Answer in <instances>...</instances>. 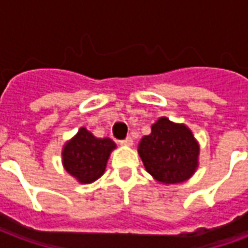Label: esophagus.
<instances>
[{"label": "esophagus", "mask_w": 248, "mask_h": 248, "mask_svg": "<svg viewBox=\"0 0 248 248\" xmlns=\"http://www.w3.org/2000/svg\"><path fill=\"white\" fill-rule=\"evenodd\" d=\"M121 145H122V146H127V147H130V146L133 145V140H131L130 137H127L126 140H121Z\"/></svg>", "instance_id": "34e87169"}]
</instances>
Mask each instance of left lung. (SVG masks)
Masks as SVG:
<instances>
[{
	"instance_id": "1",
	"label": "left lung",
	"mask_w": 248,
	"mask_h": 248,
	"mask_svg": "<svg viewBox=\"0 0 248 248\" xmlns=\"http://www.w3.org/2000/svg\"><path fill=\"white\" fill-rule=\"evenodd\" d=\"M199 143L185 124L161 117L138 145L146 171L162 185L186 182L199 166Z\"/></svg>"
}]
</instances>
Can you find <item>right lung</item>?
Listing matches in <instances>:
<instances>
[{"instance_id":"1","label":"right lung","mask_w":248,"mask_h":248,"mask_svg":"<svg viewBox=\"0 0 248 248\" xmlns=\"http://www.w3.org/2000/svg\"><path fill=\"white\" fill-rule=\"evenodd\" d=\"M115 147L110 138H97L81 127L62 147V165L78 182L89 185L102 177Z\"/></svg>"}]
</instances>
